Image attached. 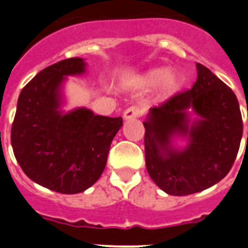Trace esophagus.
Returning a JSON list of instances; mask_svg holds the SVG:
<instances>
[{
    "instance_id": "esophagus-1",
    "label": "esophagus",
    "mask_w": 248,
    "mask_h": 248,
    "mask_svg": "<svg viewBox=\"0 0 248 248\" xmlns=\"http://www.w3.org/2000/svg\"><path fill=\"white\" fill-rule=\"evenodd\" d=\"M141 113H143V110L138 108V107H130V108H127L124 112V118L126 121L136 120V118H139L141 116Z\"/></svg>"
}]
</instances>
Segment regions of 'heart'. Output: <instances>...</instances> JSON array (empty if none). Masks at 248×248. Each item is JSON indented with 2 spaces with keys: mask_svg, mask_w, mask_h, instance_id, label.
<instances>
[{
  "mask_svg": "<svg viewBox=\"0 0 248 248\" xmlns=\"http://www.w3.org/2000/svg\"><path fill=\"white\" fill-rule=\"evenodd\" d=\"M181 75L177 71H170L167 67L152 68L139 77V85L144 89L159 86V95L170 97L179 91L181 86Z\"/></svg>",
  "mask_w": 248,
  "mask_h": 248,
  "instance_id": "b5f03b06",
  "label": "heart"
}]
</instances>
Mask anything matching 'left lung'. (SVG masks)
Masks as SVG:
<instances>
[{
    "label": "left lung",
    "mask_w": 248,
    "mask_h": 248,
    "mask_svg": "<svg viewBox=\"0 0 248 248\" xmlns=\"http://www.w3.org/2000/svg\"><path fill=\"white\" fill-rule=\"evenodd\" d=\"M196 67L192 89L149 109L143 122L148 173L170 196L217 184L232 169L242 139L234 93L202 64Z\"/></svg>",
    "instance_id": "obj_1"
}]
</instances>
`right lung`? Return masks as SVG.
I'll list each match as a JSON object with an SVG mask.
<instances>
[{
    "instance_id": "obj_1",
    "label": "right lung",
    "mask_w": 248,
    "mask_h": 248,
    "mask_svg": "<svg viewBox=\"0 0 248 248\" xmlns=\"http://www.w3.org/2000/svg\"><path fill=\"white\" fill-rule=\"evenodd\" d=\"M82 58L41 71L21 90L11 127V145L27 176L63 193L85 192L101 176L121 117L99 116L86 107L65 110L68 77L86 73Z\"/></svg>"
}]
</instances>
